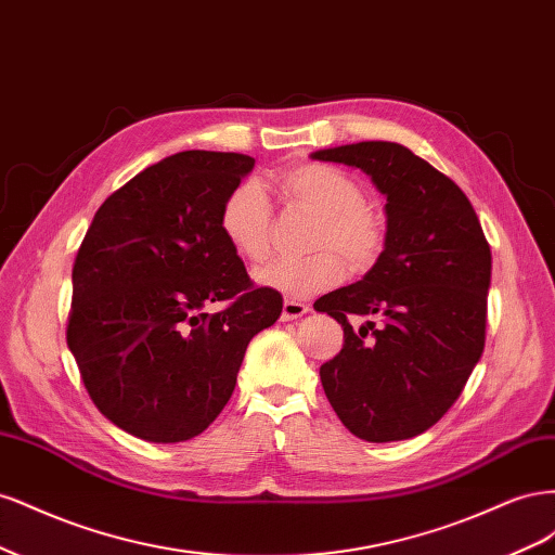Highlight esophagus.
<instances>
[{
	"label": "esophagus",
	"mask_w": 555,
	"mask_h": 555,
	"mask_svg": "<svg viewBox=\"0 0 555 555\" xmlns=\"http://www.w3.org/2000/svg\"><path fill=\"white\" fill-rule=\"evenodd\" d=\"M310 312L308 304H298L294 298H284L282 304V322H292V319H298Z\"/></svg>",
	"instance_id": "esophagus-1"
}]
</instances>
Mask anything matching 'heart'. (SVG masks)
Returning a JSON list of instances; mask_svg holds the SVG:
<instances>
[{"mask_svg":"<svg viewBox=\"0 0 555 555\" xmlns=\"http://www.w3.org/2000/svg\"><path fill=\"white\" fill-rule=\"evenodd\" d=\"M282 190L296 204L319 215L312 249L306 259H278L255 273L259 287L287 298L326 292L345 278V262L354 271L371 268L384 249V217L365 204L361 184L340 169L306 164L282 176ZM273 208L259 182L233 188L220 210V231L231 249L247 261L266 259L271 249Z\"/></svg>","mask_w":555,"mask_h":555,"instance_id":"b5f03b06","label":"heart"}]
</instances>
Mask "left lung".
<instances>
[{
	"label": "left lung",
	"mask_w": 555,
	"mask_h": 555,
	"mask_svg": "<svg viewBox=\"0 0 555 555\" xmlns=\"http://www.w3.org/2000/svg\"><path fill=\"white\" fill-rule=\"evenodd\" d=\"M371 176L386 196V238L359 282L319 300L345 331L340 354L319 367L340 422L365 442L428 430L461 396L483 351L491 247L453 180L389 141L317 150ZM351 318H365L359 328Z\"/></svg>",
	"instance_id": "1"
}]
</instances>
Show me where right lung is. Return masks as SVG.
I'll list each match as a JSON object with an SVG mask.
<instances>
[{"label": "right lung", "mask_w": 555, "mask_h": 555, "mask_svg": "<svg viewBox=\"0 0 555 555\" xmlns=\"http://www.w3.org/2000/svg\"><path fill=\"white\" fill-rule=\"evenodd\" d=\"M251 169L247 155L176 153L111 194L82 238L66 345L99 412L133 438L204 433L249 340L282 312L220 231L229 192ZM222 299L224 311L207 310Z\"/></svg>", "instance_id": "obj_1"}]
</instances>
